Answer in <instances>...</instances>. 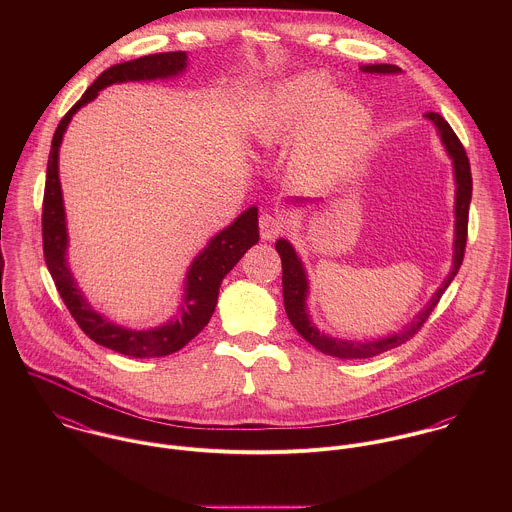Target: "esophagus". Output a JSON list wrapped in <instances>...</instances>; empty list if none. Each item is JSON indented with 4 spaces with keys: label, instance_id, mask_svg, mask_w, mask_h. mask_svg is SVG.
I'll list each match as a JSON object with an SVG mask.
<instances>
[{
    "label": "esophagus",
    "instance_id": "obj_1",
    "mask_svg": "<svg viewBox=\"0 0 512 512\" xmlns=\"http://www.w3.org/2000/svg\"><path fill=\"white\" fill-rule=\"evenodd\" d=\"M282 230H284V222L276 215H270V213L260 215V234L264 240L278 238L282 234Z\"/></svg>",
    "mask_w": 512,
    "mask_h": 512
}]
</instances>
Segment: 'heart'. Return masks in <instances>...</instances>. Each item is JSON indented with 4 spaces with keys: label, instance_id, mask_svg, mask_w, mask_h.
<instances>
[{
    "label": "heart",
    "instance_id": "1",
    "mask_svg": "<svg viewBox=\"0 0 512 512\" xmlns=\"http://www.w3.org/2000/svg\"><path fill=\"white\" fill-rule=\"evenodd\" d=\"M365 108L343 94L325 74H299L282 84L256 124L262 144H278L301 134L295 159L303 171H329L345 147L365 134Z\"/></svg>",
    "mask_w": 512,
    "mask_h": 512
}]
</instances>
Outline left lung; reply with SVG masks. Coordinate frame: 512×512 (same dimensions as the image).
Wrapping results in <instances>:
<instances>
[{
    "label": "left lung",
    "mask_w": 512,
    "mask_h": 512,
    "mask_svg": "<svg viewBox=\"0 0 512 512\" xmlns=\"http://www.w3.org/2000/svg\"><path fill=\"white\" fill-rule=\"evenodd\" d=\"M361 71L370 74L402 73V69L396 67V65H366V67H361ZM426 118L436 124L439 136H441V142H443L447 153L453 159L455 181H457V199H455V217H457V222H455V256H453V270H451V274L447 276L443 286L434 295L432 303L416 317V321L412 325H408L402 333H396L392 337L376 339V341H365V343L339 341V339H331V337L319 333L311 325V321H309V317L305 313L307 280H305V272L301 268V262L295 256V250H293L292 244L288 240H278L276 242V250H278V254L282 258V288H284V307H286L288 319L292 321V325L297 329V333L309 345H313L317 351H321V353H325L329 357H339V359H370V357H376V355H380L384 351L396 349L402 343L410 341L422 329V325L428 321L430 313L438 305L439 297L443 295V292L447 290V286L451 284V280L455 278V274L459 272V266H461L463 256H465V244H467L469 203H471V189H473L471 165H469V157L465 153V147L459 142V138L455 136L451 126L439 116L438 112H428Z\"/></svg>",
    "instance_id": "left-lung-1"
}]
</instances>
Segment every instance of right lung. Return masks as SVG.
Here are the masks:
<instances>
[{
    "mask_svg": "<svg viewBox=\"0 0 512 512\" xmlns=\"http://www.w3.org/2000/svg\"><path fill=\"white\" fill-rule=\"evenodd\" d=\"M187 67L185 51L175 53H157L140 57L136 61L120 63L100 74L82 98L65 114L61 124L55 130L49 163H47V181L43 195V254L47 268L53 276L57 292L61 293L67 309L71 311L78 327L98 345L108 347L116 353L149 359V357H165L179 349H183L191 339H195L205 325L209 323L217 299L222 278L236 266V262L246 254L250 246L258 242V209L252 207L244 211L228 228L219 232L209 246L195 258L189 274H187V293L185 305L179 311V317L165 323L163 327L136 331L124 329L120 325L110 323L102 315H98L84 299V295L76 288L74 278L67 266V224H65V207L59 183V147L63 142V134L74 116V112L94 100L98 90L128 80H153L181 73Z\"/></svg>",
    "mask_w": 512,
    "mask_h": 512,
    "instance_id": "right-lung-1",
    "label": "right lung"
}]
</instances>
